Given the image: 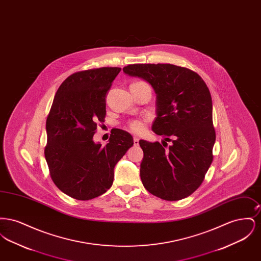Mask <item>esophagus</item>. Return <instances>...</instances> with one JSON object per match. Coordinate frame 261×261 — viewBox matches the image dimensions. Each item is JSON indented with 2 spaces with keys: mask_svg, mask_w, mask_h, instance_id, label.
Here are the masks:
<instances>
[{
  "mask_svg": "<svg viewBox=\"0 0 261 261\" xmlns=\"http://www.w3.org/2000/svg\"><path fill=\"white\" fill-rule=\"evenodd\" d=\"M134 145L135 146L139 145V138L138 137H134Z\"/></svg>",
  "mask_w": 261,
  "mask_h": 261,
  "instance_id": "1",
  "label": "esophagus"
}]
</instances>
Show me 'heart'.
<instances>
[{"label":"heart","instance_id":"1","mask_svg":"<svg viewBox=\"0 0 261 261\" xmlns=\"http://www.w3.org/2000/svg\"><path fill=\"white\" fill-rule=\"evenodd\" d=\"M129 127L133 132L141 133L145 130V121L143 119H134L129 122Z\"/></svg>","mask_w":261,"mask_h":261}]
</instances>
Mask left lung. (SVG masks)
Here are the masks:
<instances>
[{"mask_svg": "<svg viewBox=\"0 0 261 261\" xmlns=\"http://www.w3.org/2000/svg\"><path fill=\"white\" fill-rule=\"evenodd\" d=\"M123 72L153 89L156 117L151 129L165 143L139 141L143 185L165 200L185 199L200 186L213 160L211 92L199 74L169 63L130 64ZM167 141L172 142L168 148Z\"/></svg>", "mask_w": 261, "mask_h": 261, "instance_id": "obj_1", "label": "left lung"}]
</instances>
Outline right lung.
Returning <instances> with one entry per match:
<instances>
[{"instance_id": "obj_1", "label": "right lung", "mask_w": 261, "mask_h": 261, "mask_svg": "<svg viewBox=\"0 0 261 261\" xmlns=\"http://www.w3.org/2000/svg\"><path fill=\"white\" fill-rule=\"evenodd\" d=\"M119 67H100L68 76L58 89L46 122L45 158L62 193L88 200L112 185L114 167L134 144L133 137L112 129L101 147L93 136L106 116V97Z\"/></svg>"}]
</instances>
